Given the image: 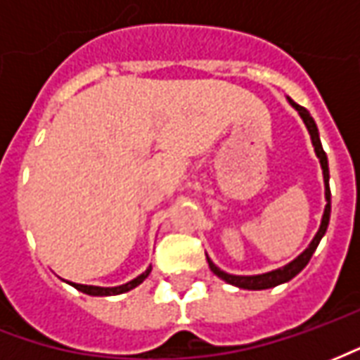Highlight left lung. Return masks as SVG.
Segmentation results:
<instances>
[{
    "mask_svg": "<svg viewBox=\"0 0 360 360\" xmlns=\"http://www.w3.org/2000/svg\"><path fill=\"white\" fill-rule=\"evenodd\" d=\"M287 102L293 105L297 113L301 115L302 123L307 127V131L310 134V141H312V146H314V152H316V158L320 160V167H322V175H324V196H326V206H324V214H322V219H320V227H318L316 235L312 237V241L309 243V247L302 250L301 255L297 258H293L289 264L281 266V268H276L271 271H264V274H257V276H235V274H227L221 268L212 262L208 255H206V260H208V266L210 270L221 278L226 283L229 285L239 287V289H250V291H260V289H270V287L281 285L285 283L289 279H293L299 271L309 264L310 257L314 255L316 250L318 243L322 241V237L326 235V229H328V224H330V214H332V195H330V169H328V156H326L324 148H322V142H320V134H318V127L314 123V119L310 115L309 111L304 110L302 105L295 103L291 98H287Z\"/></svg>",
    "mask_w": 360,
    "mask_h": 360,
    "instance_id": "left-lung-1",
    "label": "left lung"
}]
</instances>
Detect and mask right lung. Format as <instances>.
Masks as SVG:
<instances>
[{
    "mask_svg": "<svg viewBox=\"0 0 360 360\" xmlns=\"http://www.w3.org/2000/svg\"><path fill=\"white\" fill-rule=\"evenodd\" d=\"M150 271H152V266H148L146 270L142 271L141 276H136L134 279L131 281H127L123 285H117V287H98V285H82V283H73V281H67L69 285H73L75 289H79L82 293L86 295H92V297H110V295H121V293H127V291H131L134 289L136 285H141L144 279L148 278Z\"/></svg>",
    "mask_w": 360,
    "mask_h": 360,
    "instance_id": "1",
    "label": "right lung"
}]
</instances>
